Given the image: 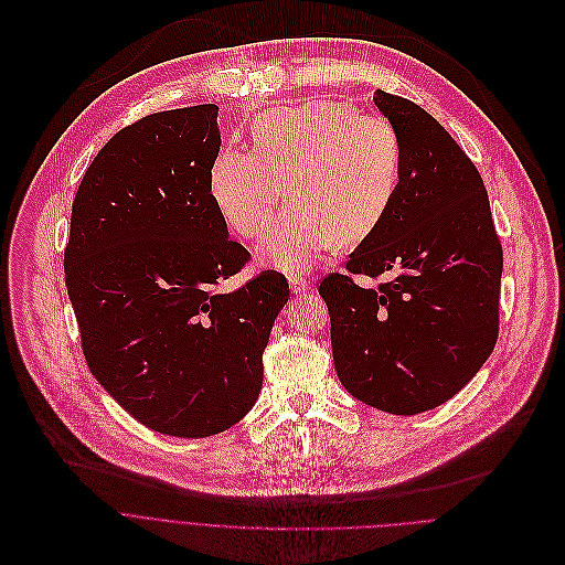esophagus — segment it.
Segmentation results:
<instances>
[{
	"mask_svg": "<svg viewBox=\"0 0 565 565\" xmlns=\"http://www.w3.org/2000/svg\"><path fill=\"white\" fill-rule=\"evenodd\" d=\"M289 287L296 296H302L309 291V280L302 278V276H289Z\"/></svg>",
	"mask_w": 565,
	"mask_h": 565,
	"instance_id": "obj_1",
	"label": "esophagus"
}]
</instances>
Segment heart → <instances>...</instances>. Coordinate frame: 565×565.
Wrapping results in <instances>:
<instances>
[{
    "label": "heart",
    "mask_w": 565,
    "mask_h": 565,
    "mask_svg": "<svg viewBox=\"0 0 565 565\" xmlns=\"http://www.w3.org/2000/svg\"><path fill=\"white\" fill-rule=\"evenodd\" d=\"M254 151H222L209 193L227 227L258 238L282 195L291 204L260 243L265 260L285 271L311 269L327 249L359 245L392 209L403 178V142L383 116L311 99L274 108L252 127Z\"/></svg>",
    "instance_id": "b5f03b06"
}]
</instances>
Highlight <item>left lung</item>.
Masks as SVG:
<instances>
[{
	"label": "left lung",
	"mask_w": 565,
	"mask_h": 565,
	"mask_svg": "<svg viewBox=\"0 0 565 565\" xmlns=\"http://www.w3.org/2000/svg\"><path fill=\"white\" fill-rule=\"evenodd\" d=\"M403 142V178L376 232L322 278L335 374L359 401L398 416L461 392L499 338L503 249L481 173L418 104L376 90ZM391 278L374 290L354 275Z\"/></svg>",
	"instance_id": "obj_1"
}]
</instances>
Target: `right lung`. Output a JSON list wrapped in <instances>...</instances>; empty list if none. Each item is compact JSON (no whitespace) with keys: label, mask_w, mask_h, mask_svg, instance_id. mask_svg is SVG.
<instances>
[{"label":"right lung","mask_w":565,"mask_h":565,"mask_svg":"<svg viewBox=\"0 0 565 565\" xmlns=\"http://www.w3.org/2000/svg\"><path fill=\"white\" fill-rule=\"evenodd\" d=\"M215 120V104H198L113 136L77 186L64 249L90 374L136 420L182 438L230 429L254 407L289 298L278 271L220 291L252 256L209 193Z\"/></svg>","instance_id":"right-lung-1"}]
</instances>
